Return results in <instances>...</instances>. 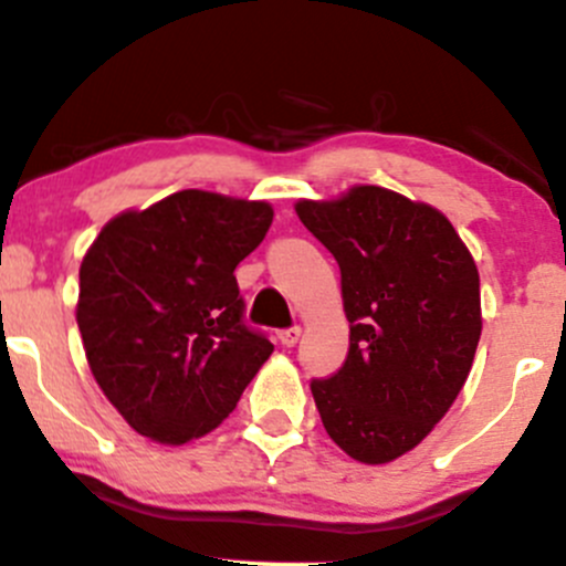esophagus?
<instances>
[{
	"mask_svg": "<svg viewBox=\"0 0 566 566\" xmlns=\"http://www.w3.org/2000/svg\"><path fill=\"white\" fill-rule=\"evenodd\" d=\"M301 335H303V331L301 327H287V331H279V344L282 346H295L297 340H301Z\"/></svg>",
	"mask_w": 566,
	"mask_h": 566,
	"instance_id": "34e87169",
	"label": "esophagus"
}]
</instances>
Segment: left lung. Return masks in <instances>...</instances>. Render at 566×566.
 Returning <instances> with one entry per match:
<instances>
[{
	"mask_svg": "<svg viewBox=\"0 0 566 566\" xmlns=\"http://www.w3.org/2000/svg\"><path fill=\"white\" fill-rule=\"evenodd\" d=\"M303 226L333 252L349 319L338 374L312 381L338 449L363 464L408 454L454 406L481 338V279L449 217L378 185L301 198Z\"/></svg>",
	"mask_w": 566,
	"mask_h": 566,
	"instance_id": "left-lung-1",
	"label": "left lung"
}]
</instances>
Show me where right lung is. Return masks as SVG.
Returning <instances> with one entry per match:
<instances>
[{"label": "right lung", "instance_id": "1", "mask_svg": "<svg viewBox=\"0 0 566 566\" xmlns=\"http://www.w3.org/2000/svg\"><path fill=\"white\" fill-rule=\"evenodd\" d=\"M271 220L269 201L179 190L93 239L74 314L91 374L132 430L164 446L203 438L271 357L241 322L233 276Z\"/></svg>", "mask_w": 566, "mask_h": 566}]
</instances>
